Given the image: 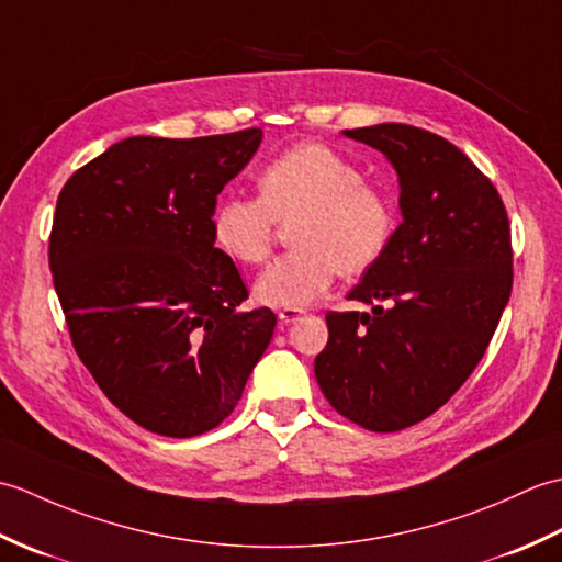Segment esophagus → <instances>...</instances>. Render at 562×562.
Instances as JSON below:
<instances>
[{
  "label": "esophagus",
  "instance_id": "1",
  "mask_svg": "<svg viewBox=\"0 0 562 562\" xmlns=\"http://www.w3.org/2000/svg\"><path fill=\"white\" fill-rule=\"evenodd\" d=\"M304 316V308H280L278 312V318L282 326H290L294 324V321H300Z\"/></svg>",
  "mask_w": 562,
  "mask_h": 562
}]
</instances>
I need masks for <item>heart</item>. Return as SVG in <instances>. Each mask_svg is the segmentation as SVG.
<instances>
[{"label": "heart", "instance_id": "obj_1", "mask_svg": "<svg viewBox=\"0 0 562 562\" xmlns=\"http://www.w3.org/2000/svg\"><path fill=\"white\" fill-rule=\"evenodd\" d=\"M260 198L226 195L212 214L214 241L238 262L266 260L280 224L296 246L260 272L256 300L304 308L324 294L338 270L360 274L384 256L396 212L360 166L318 142L282 151L258 173Z\"/></svg>", "mask_w": 562, "mask_h": 562}]
</instances>
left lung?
<instances>
[{"label": "left lung", "mask_w": 562, "mask_h": 562, "mask_svg": "<svg viewBox=\"0 0 562 562\" xmlns=\"http://www.w3.org/2000/svg\"><path fill=\"white\" fill-rule=\"evenodd\" d=\"M398 176L403 222L348 300L326 314L314 374L328 403L372 432H398L441 408L485 355L512 292L503 198L465 154L420 127L342 130Z\"/></svg>", "instance_id": "obj_1"}]
</instances>
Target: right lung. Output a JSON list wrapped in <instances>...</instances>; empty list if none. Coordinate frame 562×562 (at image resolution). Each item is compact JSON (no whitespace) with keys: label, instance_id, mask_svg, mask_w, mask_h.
<instances>
[{"label":"right lung","instance_id":"1","mask_svg":"<svg viewBox=\"0 0 562 562\" xmlns=\"http://www.w3.org/2000/svg\"><path fill=\"white\" fill-rule=\"evenodd\" d=\"M262 130L198 139L127 137L57 198L50 272L79 360L149 432L195 437L241 398L278 318L246 308L234 260L214 248L222 188Z\"/></svg>","mask_w":562,"mask_h":562}]
</instances>
